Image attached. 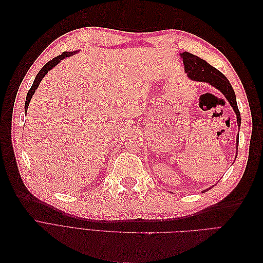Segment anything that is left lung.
<instances>
[{"label": "left lung", "mask_w": 263, "mask_h": 263, "mask_svg": "<svg viewBox=\"0 0 263 263\" xmlns=\"http://www.w3.org/2000/svg\"><path fill=\"white\" fill-rule=\"evenodd\" d=\"M181 58L183 59V63H184L185 72L187 73V77L191 79V80L210 83L211 85L215 86L217 90H219L222 94H224V97L227 99L229 104L234 108V112L237 115L238 127H240V124H241L240 112L237 106V101H236V95H235L234 89L232 84L229 83L228 79L222 74L219 70L212 67L210 63L201 59L200 57H197V55L184 51L181 53ZM236 148L238 151V138H237ZM203 192H206V190L203 191Z\"/></svg>", "instance_id": "obj_1"}]
</instances>
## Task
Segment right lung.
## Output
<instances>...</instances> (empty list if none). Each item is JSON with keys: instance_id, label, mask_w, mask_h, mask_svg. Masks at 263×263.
Listing matches in <instances>:
<instances>
[{"instance_id": "obj_1", "label": "right lung", "mask_w": 263, "mask_h": 263, "mask_svg": "<svg viewBox=\"0 0 263 263\" xmlns=\"http://www.w3.org/2000/svg\"><path fill=\"white\" fill-rule=\"evenodd\" d=\"M76 52H78V50H77V51H63L61 54L57 55V57L53 58L52 60H50V61L47 62L46 65L41 69V71H39L38 74H37V76H36V78H35V81H34L33 85H31V87H30L29 91H28V93H27L26 101H25V112H27V108H28V105H29V102H30L31 98H33V95H34L35 91L37 90V87H38L39 83L42 82L43 78H44L47 73H48V71H50L53 67L57 66L58 63H59L62 59H65V58H67V57H70V55H72V54H73V53H76Z\"/></svg>"}]
</instances>
